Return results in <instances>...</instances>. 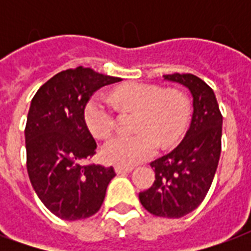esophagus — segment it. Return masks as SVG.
Segmentation results:
<instances>
[{"mask_svg":"<svg viewBox=\"0 0 251 251\" xmlns=\"http://www.w3.org/2000/svg\"><path fill=\"white\" fill-rule=\"evenodd\" d=\"M133 167H121V165H115V172L120 175V174H129L133 171Z\"/></svg>","mask_w":251,"mask_h":251,"instance_id":"obj_1","label":"esophagus"}]
</instances>
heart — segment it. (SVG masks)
Returning <instances> with one entry per match:
<instances>
[{"mask_svg":"<svg viewBox=\"0 0 251 251\" xmlns=\"http://www.w3.org/2000/svg\"><path fill=\"white\" fill-rule=\"evenodd\" d=\"M121 109L138 111L136 134H118L103 145V157L121 167H133L156 154L158 145L174 147L183 137L189 118V100L179 90H165L157 84L127 83L111 93ZM84 120L94 136L104 138L113 131L115 115L103 95L88 100Z\"/></svg>","mask_w":251,"mask_h":251,"instance_id":"heart-1","label":"heart"}]
</instances>
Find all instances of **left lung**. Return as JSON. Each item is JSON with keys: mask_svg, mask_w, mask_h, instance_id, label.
Instances as JSON below:
<instances>
[{"mask_svg": "<svg viewBox=\"0 0 251 251\" xmlns=\"http://www.w3.org/2000/svg\"><path fill=\"white\" fill-rule=\"evenodd\" d=\"M192 95V118L183 141L151 163L156 180L140 192L144 208L163 218H181L198 207L208 192L221 157L223 117L212 88L192 74L164 75Z\"/></svg>", "mask_w": 251, "mask_h": 251, "instance_id": "obj_1", "label": "left lung"}]
</instances>
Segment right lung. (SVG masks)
I'll return each mask as SVG.
<instances>
[{"mask_svg": "<svg viewBox=\"0 0 251 251\" xmlns=\"http://www.w3.org/2000/svg\"><path fill=\"white\" fill-rule=\"evenodd\" d=\"M120 80L76 67L51 77L30 102L26 169L39 199L60 219L79 221L97 214L115 176L113 167L82 161L97 149L84 120L86 104L97 90Z\"/></svg>", "mask_w": 251, "mask_h": 251, "instance_id": "add662e5", "label": "right lung"}]
</instances>
